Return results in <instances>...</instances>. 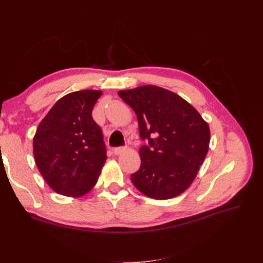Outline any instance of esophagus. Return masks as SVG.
I'll list each match as a JSON object with an SVG mask.
<instances>
[{
	"instance_id": "34e87169",
	"label": "esophagus",
	"mask_w": 263,
	"mask_h": 263,
	"mask_svg": "<svg viewBox=\"0 0 263 263\" xmlns=\"http://www.w3.org/2000/svg\"><path fill=\"white\" fill-rule=\"evenodd\" d=\"M125 150H126V149H125V148H123V147H118V148H115V149L113 150V153H114V155L118 156V155H121V154H123Z\"/></svg>"
}]
</instances>
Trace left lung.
<instances>
[{"instance_id":"left-lung-1","label":"left lung","mask_w":263,"mask_h":263,"mask_svg":"<svg viewBox=\"0 0 263 263\" xmlns=\"http://www.w3.org/2000/svg\"><path fill=\"white\" fill-rule=\"evenodd\" d=\"M138 119L148 145L139 149L141 165L130 176L142 194L169 200L190 187L209 153L208 122L179 94L156 85L118 91Z\"/></svg>"}]
</instances>
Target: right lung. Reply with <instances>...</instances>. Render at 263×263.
<instances>
[{
    "label": "right lung",
    "instance_id": "obj_1",
    "mask_svg": "<svg viewBox=\"0 0 263 263\" xmlns=\"http://www.w3.org/2000/svg\"><path fill=\"white\" fill-rule=\"evenodd\" d=\"M102 94L100 90H81L65 95L37 127L34 159L55 193L81 197L98 183L107 157L92 109Z\"/></svg>",
    "mask_w": 263,
    "mask_h": 263
}]
</instances>
